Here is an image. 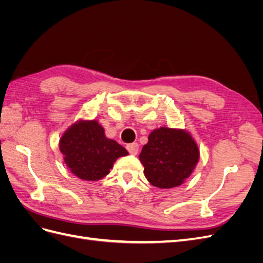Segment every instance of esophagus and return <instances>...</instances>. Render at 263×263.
<instances>
[{
    "label": "esophagus",
    "instance_id": "1",
    "mask_svg": "<svg viewBox=\"0 0 263 263\" xmlns=\"http://www.w3.org/2000/svg\"><path fill=\"white\" fill-rule=\"evenodd\" d=\"M126 149L128 150V153L130 155H137L138 150H139V145L137 144V142H133V144H128L126 146Z\"/></svg>",
    "mask_w": 263,
    "mask_h": 263
}]
</instances>
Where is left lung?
Here are the masks:
<instances>
[{
	"label": "left lung",
	"mask_w": 263,
	"mask_h": 263,
	"mask_svg": "<svg viewBox=\"0 0 263 263\" xmlns=\"http://www.w3.org/2000/svg\"><path fill=\"white\" fill-rule=\"evenodd\" d=\"M200 158V151L185 130L160 127L149 135L139 160L147 180L154 186L171 189L187 179Z\"/></svg>",
	"instance_id": "1"
}]
</instances>
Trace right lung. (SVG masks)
Here are the masks:
<instances>
[{"label": "right lung", "mask_w": 263, "mask_h": 263, "mask_svg": "<svg viewBox=\"0 0 263 263\" xmlns=\"http://www.w3.org/2000/svg\"><path fill=\"white\" fill-rule=\"evenodd\" d=\"M59 148L71 172L85 181L104 178L119 157L128 155L115 140L107 139L97 121H80L62 135Z\"/></svg>", "instance_id": "obj_1"}]
</instances>
